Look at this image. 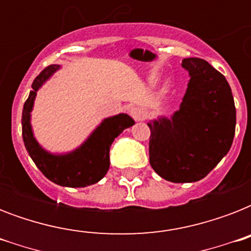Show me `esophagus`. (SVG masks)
I'll list each match as a JSON object with an SVG mask.
<instances>
[{
    "label": "esophagus",
    "mask_w": 251,
    "mask_h": 251,
    "mask_svg": "<svg viewBox=\"0 0 251 251\" xmlns=\"http://www.w3.org/2000/svg\"><path fill=\"white\" fill-rule=\"evenodd\" d=\"M130 114L135 121H143L147 117V110L145 108H142V106H134V108L130 109Z\"/></svg>",
    "instance_id": "obj_1"
}]
</instances>
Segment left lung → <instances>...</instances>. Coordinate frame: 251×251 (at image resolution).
<instances>
[{
  "label": "left lung",
  "mask_w": 251,
  "mask_h": 251,
  "mask_svg": "<svg viewBox=\"0 0 251 251\" xmlns=\"http://www.w3.org/2000/svg\"><path fill=\"white\" fill-rule=\"evenodd\" d=\"M190 80L171 118L150 121V164L171 182L204 178L230 150L236 106L226 76L202 58H183Z\"/></svg>",
  "instance_id": "left-lung-1"
}]
</instances>
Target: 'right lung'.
<instances>
[{
	"instance_id": "1",
	"label": "right lung",
	"mask_w": 251,
	"mask_h": 251,
	"mask_svg": "<svg viewBox=\"0 0 251 251\" xmlns=\"http://www.w3.org/2000/svg\"><path fill=\"white\" fill-rule=\"evenodd\" d=\"M60 68V65H50L33 80L32 91L25 100L22 113V137L27 152L47 178L61 186L86 187L99 182L106 175L110 164V146L124 130L135 122L129 114L120 113L102 120L90 137L72 152L50 153L45 151L33 137L31 112L39 88Z\"/></svg>"
}]
</instances>
